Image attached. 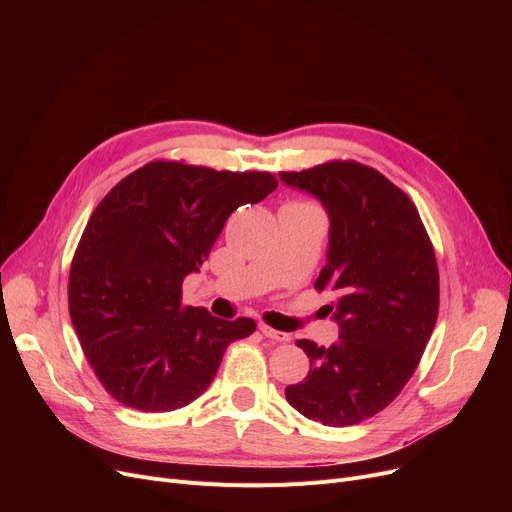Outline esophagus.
I'll use <instances>...</instances> for the list:
<instances>
[{
	"mask_svg": "<svg viewBox=\"0 0 512 512\" xmlns=\"http://www.w3.org/2000/svg\"><path fill=\"white\" fill-rule=\"evenodd\" d=\"M259 330H261V334H263L265 338L276 340V342H288V340H290V336H288V334L278 332V330H274V328H270V326H265V324H261V326H259Z\"/></svg>",
	"mask_w": 512,
	"mask_h": 512,
	"instance_id": "34e87169",
	"label": "esophagus"
}]
</instances>
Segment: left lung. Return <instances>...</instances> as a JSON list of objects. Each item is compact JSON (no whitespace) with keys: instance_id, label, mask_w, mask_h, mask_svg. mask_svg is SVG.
<instances>
[{"instance_id":"1","label":"left lung","mask_w":512,"mask_h":512,"mask_svg":"<svg viewBox=\"0 0 512 512\" xmlns=\"http://www.w3.org/2000/svg\"><path fill=\"white\" fill-rule=\"evenodd\" d=\"M280 180L311 193L330 215L328 261L315 288L340 340H299L309 373L286 386V400L307 419L357 425L384 411L415 373L440 307L432 240L413 201L384 174L359 161H326Z\"/></svg>"}]
</instances>
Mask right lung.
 Instances as JSON below:
<instances>
[{"mask_svg": "<svg viewBox=\"0 0 512 512\" xmlns=\"http://www.w3.org/2000/svg\"><path fill=\"white\" fill-rule=\"evenodd\" d=\"M270 172L149 161L95 207L68 280V311L97 380L124 407L166 413L191 405L230 342L255 321L182 303L230 213L276 191Z\"/></svg>", "mask_w": 512, "mask_h": 512, "instance_id": "right-lung-1", "label": "right lung"}]
</instances>
